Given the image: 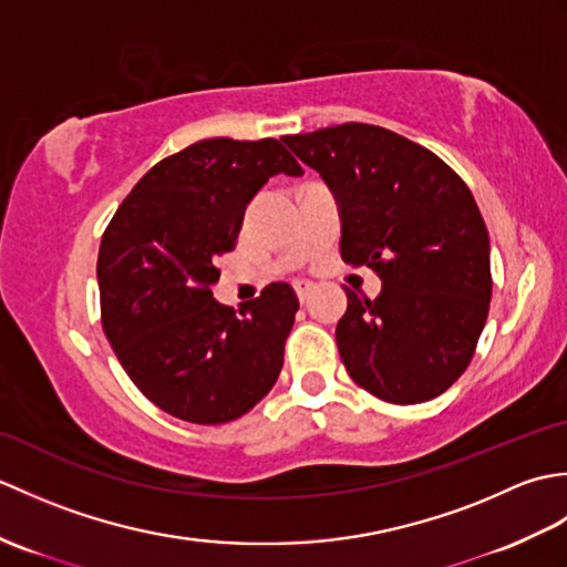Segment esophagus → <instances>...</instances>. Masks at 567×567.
I'll return each instance as SVG.
<instances>
[{
  "label": "esophagus",
  "mask_w": 567,
  "mask_h": 567,
  "mask_svg": "<svg viewBox=\"0 0 567 567\" xmlns=\"http://www.w3.org/2000/svg\"><path fill=\"white\" fill-rule=\"evenodd\" d=\"M311 290H315V285H311V282H302V280L295 282V292H297V297H299V302H307Z\"/></svg>",
  "instance_id": "34e87169"
}]
</instances>
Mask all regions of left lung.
<instances>
[{"label":"left lung","instance_id":"obj_1","mask_svg":"<svg viewBox=\"0 0 567 567\" xmlns=\"http://www.w3.org/2000/svg\"><path fill=\"white\" fill-rule=\"evenodd\" d=\"M321 175L341 214V258L382 280L375 299L346 287L336 327L343 365L392 404H419L463 375L489 311V236L467 185L394 131L341 124L285 136Z\"/></svg>","mask_w":567,"mask_h":567}]
</instances>
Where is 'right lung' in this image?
<instances>
[{
  "instance_id": "right-lung-1",
  "label": "right lung",
  "mask_w": 567,
  "mask_h": 567,
  "mask_svg": "<svg viewBox=\"0 0 567 567\" xmlns=\"http://www.w3.org/2000/svg\"><path fill=\"white\" fill-rule=\"evenodd\" d=\"M280 173L305 171L275 138L192 143L138 179L102 236V329L136 388L177 419L226 424L280 375L292 287L272 282L238 311L212 295L246 207Z\"/></svg>"
}]
</instances>
